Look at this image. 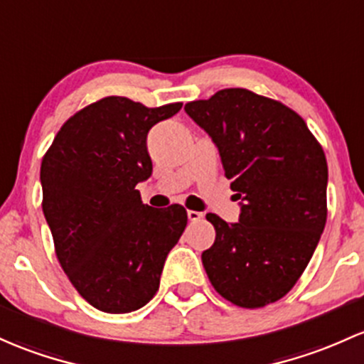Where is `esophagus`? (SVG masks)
Returning <instances> with one entry per match:
<instances>
[{"label": "esophagus", "mask_w": 364, "mask_h": 364, "mask_svg": "<svg viewBox=\"0 0 364 364\" xmlns=\"http://www.w3.org/2000/svg\"><path fill=\"white\" fill-rule=\"evenodd\" d=\"M203 218L202 213H198V210H188V219L191 223H197L200 221V219Z\"/></svg>", "instance_id": "esophagus-1"}]
</instances>
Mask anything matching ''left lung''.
<instances>
[{"label": "left lung", "instance_id": "obj_1", "mask_svg": "<svg viewBox=\"0 0 364 364\" xmlns=\"http://www.w3.org/2000/svg\"><path fill=\"white\" fill-rule=\"evenodd\" d=\"M213 138L238 223L207 214L215 240L202 264L215 292L255 309L277 302L304 273L326 223L328 166L304 119L283 103L228 87L185 105Z\"/></svg>", "mask_w": 364, "mask_h": 364}]
</instances>
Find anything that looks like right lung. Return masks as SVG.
<instances>
[{
	"instance_id": "right-lung-1",
	"label": "right lung",
	"mask_w": 364,
	"mask_h": 364,
	"mask_svg": "<svg viewBox=\"0 0 364 364\" xmlns=\"http://www.w3.org/2000/svg\"><path fill=\"white\" fill-rule=\"evenodd\" d=\"M181 107L102 98L72 115L43 157V213L58 262L103 313H131L157 294L186 228L185 207L154 209L136 190L151 174L146 134Z\"/></svg>"
}]
</instances>
